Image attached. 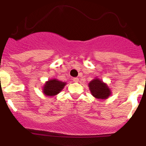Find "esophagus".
Returning a JSON list of instances; mask_svg holds the SVG:
<instances>
[{
    "instance_id": "34e87169",
    "label": "esophagus",
    "mask_w": 146,
    "mask_h": 146,
    "mask_svg": "<svg viewBox=\"0 0 146 146\" xmlns=\"http://www.w3.org/2000/svg\"><path fill=\"white\" fill-rule=\"evenodd\" d=\"M73 81H74V82H78L79 78H77V77H74V78H73Z\"/></svg>"
}]
</instances>
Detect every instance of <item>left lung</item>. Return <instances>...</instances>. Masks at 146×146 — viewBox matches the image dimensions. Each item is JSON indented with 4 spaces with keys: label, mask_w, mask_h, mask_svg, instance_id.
<instances>
[{
    "label": "left lung",
    "mask_w": 146,
    "mask_h": 146,
    "mask_svg": "<svg viewBox=\"0 0 146 146\" xmlns=\"http://www.w3.org/2000/svg\"><path fill=\"white\" fill-rule=\"evenodd\" d=\"M89 89L94 98L100 100H106L111 95V90L106 83L99 78H95L88 84Z\"/></svg>",
    "instance_id": "obj_1"
}]
</instances>
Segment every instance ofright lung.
I'll return each mask as SVG.
<instances>
[{
    "label": "right lung",
    "mask_w": 146,
    "mask_h": 146,
    "mask_svg": "<svg viewBox=\"0 0 146 146\" xmlns=\"http://www.w3.org/2000/svg\"><path fill=\"white\" fill-rule=\"evenodd\" d=\"M66 84V82L59 81L57 79H51L46 82L43 86L42 92L46 96H55L63 90Z\"/></svg>",
    "instance_id": "1"
}]
</instances>
